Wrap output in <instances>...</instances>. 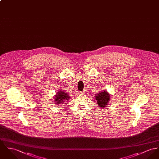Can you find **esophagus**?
Masks as SVG:
<instances>
[{"instance_id":"1","label":"esophagus","mask_w":159,"mask_h":159,"mask_svg":"<svg viewBox=\"0 0 159 159\" xmlns=\"http://www.w3.org/2000/svg\"><path fill=\"white\" fill-rule=\"evenodd\" d=\"M84 93V91H82V92H80V95H83Z\"/></svg>"}]
</instances>
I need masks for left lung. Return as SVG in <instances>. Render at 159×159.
I'll use <instances>...</instances> for the list:
<instances>
[{
  "label": "left lung",
  "instance_id": "8db88e82",
  "mask_svg": "<svg viewBox=\"0 0 159 159\" xmlns=\"http://www.w3.org/2000/svg\"><path fill=\"white\" fill-rule=\"evenodd\" d=\"M95 99L97 102L98 105L101 107L104 108L106 107V104L110 100V95L107 92L106 90H104L103 92H100L95 96Z\"/></svg>",
  "mask_w": 159,
  "mask_h": 159
}]
</instances>
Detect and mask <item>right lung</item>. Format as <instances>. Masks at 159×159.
<instances>
[{
	"label": "right lung",
	"instance_id": "obj_1",
	"mask_svg": "<svg viewBox=\"0 0 159 159\" xmlns=\"http://www.w3.org/2000/svg\"><path fill=\"white\" fill-rule=\"evenodd\" d=\"M59 92H58L57 93V95L55 97V101L57 102V104H64L66 102V100H68L70 98L69 95L66 93L64 92V90L62 91H59Z\"/></svg>",
	"mask_w": 159,
	"mask_h": 159
}]
</instances>
